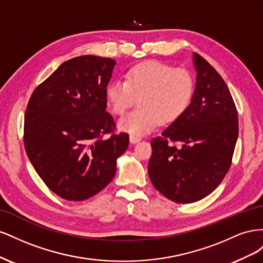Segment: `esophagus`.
<instances>
[{"mask_svg": "<svg viewBox=\"0 0 263 263\" xmlns=\"http://www.w3.org/2000/svg\"><path fill=\"white\" fill-rule=\"evenodd\" d=\"M139 140H140V137L135 136V135H130L129 136V141L132 142V144H136V142H138Z\"/></svg>", "mask_w": 263, "mask_h": 263, "instance_id": "esophagus-1", "label": "esophagus"}]
</instances>
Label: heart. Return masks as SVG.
<instances>
[{
  "label": "heart",
  "mask_w": 263,
  "mask_h": 263,
  "mask_svg": "<svg viewBox=\"0 0 263 263\" xmlns=\"http://www.w3.org/2000/svg\"><path fill=\"white\" fill-rule=\"evenodd\" d=\"M193 91V77L186 69L148 61L130 69L125 81L110 83L106 99L117 116L138 102L139 106L123 117L118 127L139 137L150 133L159 122L169 124L178 119L190 105Z\"/></svg>",
  "instance_id": "heart-1"
}]
</instances>
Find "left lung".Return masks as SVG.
Returning a JSON list of instances; mask_svg holds the SVG:
<instances>
[{
  "label": "left lung",
  "instance_id": "obj_1",
  "mask_svg": "<svg viewBox=\"0 0 263 263\" xmlns=\"http://www.w3.org/2000/svg\"><path fill=\"white\" fill-rule=\"evenodd\" d=\"M196 86L190 105L161 136L151 139L148 173L169 200L189 204L211 194L225 178L238 137V112L220 74L193 54Z\"/></svg>",
  "mask_w": 263,
  "mask_h": 263
}]
</instances>
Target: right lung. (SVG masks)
Segmentation results:
<instances>
[{"mask_svg":"<svg viewBox=\"0 0 263 263\" xmlns=\"http://www.w3.org/2000/svg\"><path fill=\"white\" fill-rule=\"evenodd\" d=\"M115 60L70 59L34 90L24 119V146L38 176L54 194L83 201L113 180L128 147L106 112V87ZM109 134L108 139H104Z\"/></svg>","mask_w":263,"mask_h":263,"instance_id":"add662e5","label":"right lung"}]
</instances>
